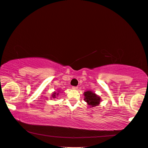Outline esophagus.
Wrapping results in <instances>:
<instances>
[{"mask_svg":"<svg viewBox=\"0 0 148 148\" xmlns=\"http://www.w3.org/2000/svg\"><path fill=\"white\" fill-rule=\"evenodd\" d=\"M72 88H73V90H77V89L78 88V87H73Z\"/></svg>","mask_w":148,"mask_h":148,"instance_id":"34e87169","label":"esophagus"}]
</instances>
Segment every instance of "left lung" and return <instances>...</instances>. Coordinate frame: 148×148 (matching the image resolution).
Masks as SVG:
<instances>
[{
    "label": "left lung",
    "instance_id": "obj_1",
    "mask_svg": "<svg viewBox=\"0 0 148 148\" xmlns=\"http://www.w3.org/2000/svg\"><path fill=\"white\" fill-rule=\"evenodd\" d=\"M84 101L90 108L98 106L101 101V97L92 90H87L84 93Z\"/></svg>",
    "mask_w": 148,
    "mask_h": 148
}]
</instances>
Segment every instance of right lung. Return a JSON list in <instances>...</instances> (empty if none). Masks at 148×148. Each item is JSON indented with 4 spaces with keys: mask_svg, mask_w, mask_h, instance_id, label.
<instances>
[{
    "mask_svg": "<svg viewBox=\"0 0 148 148\" xmlns=\"http://www.w3.org/2000/svg\"><path fill=\"white\" fill-rule=\"evenodd\" d=\"M59 92H60V90H58V92H53V93H52V95H51V98H56V97H58V95H59Z\"/></svg>",
    "mask_w": 148,
    "mask_h": 148,
    "instance_id": "obj_1",
    "label": "right lung"
}]
</instances>
